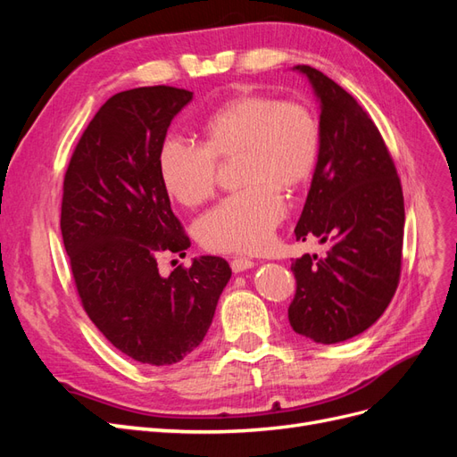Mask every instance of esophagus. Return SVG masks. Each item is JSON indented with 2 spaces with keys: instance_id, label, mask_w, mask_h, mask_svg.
Returning <instances> with one entry per match:
<instances>
[{
  "instance_id": "1",
  "label": "esophagus",
  "mask_w": 457,
  "mask_h": 457,
  "mask_svg": "<svg viewBox=\"0 0 457 457\" xmlns=\"http://www.w3.org/2000/svg\"><path fill=\"white\" fill-rule=\"evenodd\" d=\"M255 265V262L252 261V259H247V257H234L232 261H230V269L234 270V272H244V270H247V269H252Z\"/></svg>"
}]
</instances>
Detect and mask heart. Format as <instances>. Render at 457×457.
I'll use <instances>...</instances> for the list:
<instances>
[{
	"label": "heart",
	"mask_w": 457,
	"mask_h": 457,
	"mask_svg": "<svg viewBox=\"0 0 457 457\" xmlns=\"http://www.w3.org/2000/svg\"><path fill=\"white\" fill-rule=\"evenodd\" d=\"M320 146L312 110L269 95H240L204 121L202 145L170 137L160 150V179L183 205L210 198L217 160L238 156L242 190L220 200L196 223L212 252H259L280 225L286 204L280 188L297 190L311 177Z\"/></svg>",
	"instance_id": "b5f03b06"
}]
</instances>
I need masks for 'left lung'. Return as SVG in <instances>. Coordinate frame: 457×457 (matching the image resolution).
I'll use <instances>...</instances> for the list:
<instances>
[{"label":"left lung","mask_w":457,"mask_h":457,"mask_svg":"<svg viewBox=\"0 0 457 457\" xmlns=\"http://www.w3.org/2000/svg\"><path fill=\"white\" fill-rule=\"evenodd\" d=\"M320 101V148L295 238L316 237L326 255L295 259L289 324L314 343L362 334L389 307L403 267L404 196L395 162L366 110L307 64Z\"/></svg>","instance_id":"8db88e82"}]
</instances>
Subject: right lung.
I'll list each match as a JSON object with an SVG mask.
<instances>
[{
	"instance_id": "obj_1",
	"label": "right lung",
	"mask_w": 457,
	"mask_h": 457,
	"mask_svg": "<svg viewBox=\"0 0 457 457\" xmlns=\"http://www.w3.org/2000/svg\"><path fill=\"white\" fill-rule=\"evenodd\" d=\"M192 91L116 93L76 145L62 187L61 232L78 295L118 351L150 366L181 362L204 341L230 280L223 257L202 255L168 278L158 253L190 240L160 179V150Z\"/></svg>"
}]
</instances>
